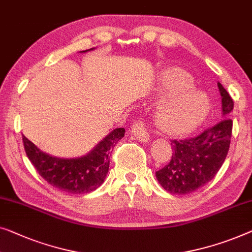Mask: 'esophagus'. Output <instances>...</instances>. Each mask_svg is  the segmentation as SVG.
<instances>
[{"label":"esophagus","mask_w":252,"mask_h":252,"mask_svg":"<svg viewBox=\"0 0 252 252\" xmlns=\"http://www.w3.org/2000/svg\"><path fill=\"white\" fill-rule=\"evenodd\" d=\"M132 134L135 137L137 138L140 142H143V143H147V142L150 141V135H149L147 128H145V125L143 123H135L132 126Z\"/></svg>","instance_id":"1"}]
</instances>
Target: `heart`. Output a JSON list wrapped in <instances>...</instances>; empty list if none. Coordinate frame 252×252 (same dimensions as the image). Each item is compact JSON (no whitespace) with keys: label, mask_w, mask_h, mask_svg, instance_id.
I'll return each instance as SVG.
<instances>
[{"label":"heart","mask_w":252,"mask_h":252,"mask_svg":"<svg viewBox=\"0 0 252 252\" xmlns=\"http://www.w3.org/2000/svg\"><path fill=\"white\" fill-rule=\"evenodd\" d=\"M157 94L165 95L157 105L156 120L166 133L184 135L203 123L210 109L208 96L193 87V79L182 69H168L158 78Z\"/></svg>","instance_id":"b5f03b06"}]
</instances>
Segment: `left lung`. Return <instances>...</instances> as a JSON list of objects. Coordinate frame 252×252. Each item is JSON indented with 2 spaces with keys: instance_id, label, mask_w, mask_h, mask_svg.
<instances>
[{
  "instance_id": "1",
  "label": "left lung",
  "mask_w": 252,
  "mask_h": 252,
  "mask_svg": "<svg viewBox=\"0 0 252 252\" xmlns=\"http://www.w3.org/2000/svg\"><path fill=\"white\" fill-rule=\"evenodd\" d=\"M224 119L198 136L171 141L173 156L168 165L156 171L159 184L173 194H189L215 177L227 156L232 136L234 102L223 85L217 83Z\"/></svg>"
}]
</instances>
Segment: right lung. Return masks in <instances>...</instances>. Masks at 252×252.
<instances>
[{
    "label": "right lung",
    "mask_w": 252,
    "mask_h": 252,
    "mask_svg": "<svg viewBox=\"0 0 252 252\" xmlns=\"http://www.w3.org/2000/svg\"><path fill=\"white\" fill-rule=\"evenodd\" d=\"M93 49L83 51L87 52ZM125 135V128L109 133L87 155L77 158H58L47 155L23 135L25 151L38 174L61 191L82 194L96 189L103 183L109 170L112 149Z\"/></svg>",
    "instance_id": "1"
}]
</instances>
